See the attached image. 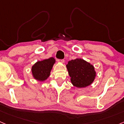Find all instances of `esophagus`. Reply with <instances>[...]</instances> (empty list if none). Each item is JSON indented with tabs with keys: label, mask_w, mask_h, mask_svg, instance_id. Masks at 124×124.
<instances>
[{
	"label": "esophagus",
	"mask_w": 124,
	"mask_h": 124,
	"mask_svg": "<svg viewBox=\"0 0 124 124\" xmlns=\"http://www.w3.org/2000/svg\"><path fill=\"white\" fill-rule=\"evenodd\" d=\"M57 61H58V62H59V63H63L65 61L63 59H58Z\"/></svg>",
	"instance_id": "1"
}]
</instances>
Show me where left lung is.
Returning <instances> with one entry per match:
<instances>
[{
	"label": "left lung",
	"instance_id": "8db88e82",
	"mask_svg": "<svg viewBox=\"0 0 124 124\" xmlns=\"http://www.w3.org/2000/svg\"><path fill=\"white\" fill-rule=\"evenodd\" d=\"M70 81L75 86L84 88L94 81L96 72L93 65L82 59L69 61L66 65Z\"/></svg>",
	"mask_w": 124,
	"mask_h": 124
}]
</instances>
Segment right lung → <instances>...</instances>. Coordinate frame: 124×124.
<instances>
[{"mask_svg": "<svg viewBox=\"0 0 124 124\" xmlns=\"http://www.w3.org/2000/svg\"><path fill=\"white\" fill-rule=\"evenodd\" d=\"M55 62L54 58H50L42 61H38L32 66L33 77L39 81H45L49 77L52 66Z\"/></svg>", "mask_w": 124, "mask_h": 124, "instance_id": "add662e5", "label": "right lung"}]
</instances>
